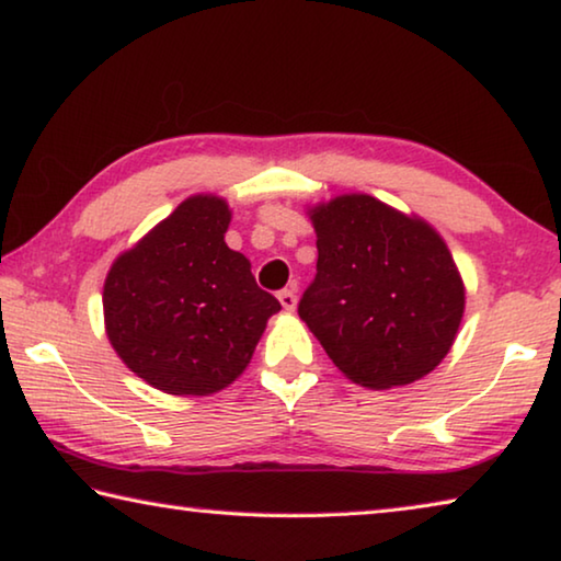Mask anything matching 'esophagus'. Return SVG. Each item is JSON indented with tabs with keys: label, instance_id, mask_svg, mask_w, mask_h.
I'll return each mask as SVG.
<instances>
[{
	"label": "esophagus",
	"instance_id": "1",
	"mask_svg": "<svg viewBox=\"0 0 561 561\" xmlns=\"http://www.w3.org/2000/svg\"><path fill=\"white\" fill-rule=\"evenodd\" d=\"M277 297H279L282 307H284V309H289V312H291V309L297 307V295H295V291H291V289H282Z\"/></svg>",
	"mask_w": 561,
	"mask_h": 561
}]
</instances>
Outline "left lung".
<instances>
[{
	"label": "left lung",
	"instance_id": "1",
	"mask_svg": "<svg viewBox=\"0 0 561 561\" xmlns=\"http://www.w3.org/2000/svg\"><path fill=\"white\" fill-rule=\"evenodd\" d=\"M317 274L297 312L350 380L386 390L428 375L463 317L443 239L382 201L337 196L312 211Z\"/></svg>",
	"mask_w": 561,
	"mask_h": 561
}]
</instances>
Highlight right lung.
Here are the masks:
<instances>
[{"label":"right lung","instance_id":"right-lung-1","mask_svg":"<svg viewBox=\"0 0 561 561\" xmlns=\"http://www.w3.org/2000/svg\"><path fill=\"white\" fill-rule=\"evenodd\" d=\"M229 221L221 198L191 196L105 279L107 340L138 378L171 396L227 388L282 309L249 259L227 247Z\"/></svg>","mask_w":561,"mask_h":561}]
</instances>
